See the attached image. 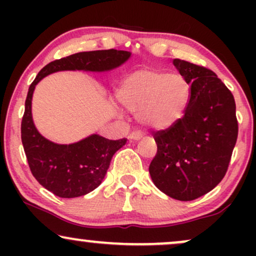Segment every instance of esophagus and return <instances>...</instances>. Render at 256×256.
I'll return each mask as SVG.
<instances>
[{
    "mask_svg": "<svg viewBox=\"0 0 256 256\" xmlns=\"http://www.w3.org/2000/svg\"><path fill=\"white\" fill-rule=\"evenodd\" d=\"M140 138H142V134H140V132L134 131V132H131V134H128V140H140Z\"/></svg>",
    "mask_w": 256,
    "mask_h": 256,
    "instance_id": "esophagus-1",
    "label": "esophagus"
}]
</instances>
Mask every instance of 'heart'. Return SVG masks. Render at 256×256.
I'll return each mask as SVG.
<instances>
[{
	"instance_id": "obj_1",
	"label": "heart",
	"mask_w": 256,
	"mask_h": 256,
	"mask_svg": "<svg viewBox=\"0 0 256 256\" xmlns=\"http://www.w3.org/2000/svg\"><path fill=\"white\" fill-rule=\"evenodd\" d=\"M116 100L126 110L137 112L140 124L165 130L183 116L189 100V85L177 73L140 70L122 80L116 90Z\"/></svg>"
}]
</instances>
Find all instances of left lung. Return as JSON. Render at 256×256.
I'll return each instance as SVG.
<instances>
[{"instance_id": "left-lung-1", "label": "left lung", "mask_w": 256, "mask_h": 256, "mask_svg": "<svg viewBox=\"0 0 256 256\" xmlns=\"http://www.w3.org/2000/svg\"><path fill=\"white\" fill-rule=\"evenodd\" d=\"M190 88L184 116L155 132L158 152L149 173L158 190L179 201L210 192L224 178L238 134L231 91L210 70L174 58Z\"/></svg>"}]
</instances>
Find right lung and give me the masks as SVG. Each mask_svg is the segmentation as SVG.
<instances>
[{
  "instance_id": "1",
  "label": "right lung",
  "mask_w": 256,
  "mask_h": 256,
  "mask_svg": "<svg viewBox=\"0 0 256 256\" xmlns=\"http://www.w3.org/2000/svg\"><path fill=\"white\" fill-rule=\"evenodd\" d=\"M130 56V52L116 49L77 52L44 66L28 88L22 122V142L34 177L58 198H79L95 190L104 180L113 155L128 140H112L96 134L72 144H58L46 140L38 132L32 120L34 88L54 72L110 71Z\"/></svg>"
}]
</instances>
